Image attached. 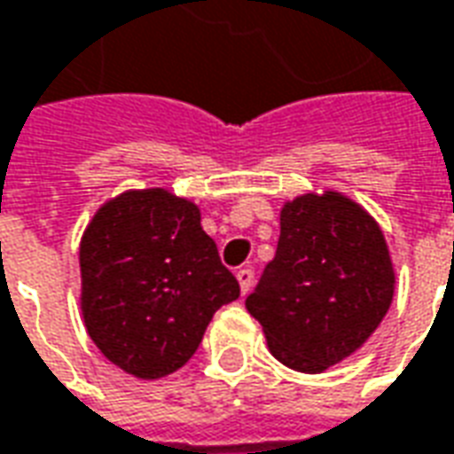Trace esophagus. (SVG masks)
Segmentation results:
<instances>
[{"instance_id":"34e87169","label":"esophagus","mask_w":454,"mask_h":454,"mask_svg":"<svg viewBox=\"0 0 454 454\" xmlns=\"http://www.w3.org/2000/svg\"><path fill=\"white\" fill-rule=\"evenodd\" d=\"M236 278H239V283H240V291L248 293L253 288V280H255V273H253V268H239Z\"/></svg>"}]
</instances>
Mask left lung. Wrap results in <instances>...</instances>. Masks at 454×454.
I'll use <instances>...</instances> for the list:
<instances>
[{"instance_id":"1","label":"left lung","mask_w":454,"mask_h":454,"mask_svg":"<svg viewBox=\"0 0 454 454\" xmlns=\"http://www.w3.org/2000/svg\"><path fill=\"white\" fill-rule=\"evenodd\" d=\"M393 291L380 226L357 203L325 191L283 206L276 258L246 308L283 365L323 372L375 333Z\"/></svg>"}]
</instances>
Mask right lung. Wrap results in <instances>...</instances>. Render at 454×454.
<instances>
[{"mask_svg":"<svg viewBox=\"0 0 454 454\" xmlns=\"http://www.w3.org/2000/svg\"><path fill=\"white\" fill-rule=\"evenodd\" d=\"M79 266L89 338L144 380L184 368L215 310L240 295L199 206L163 188L104 203L84 231Z\"/></svg>","mask_w":454,"mask_h":454,"instance_id":"add662e5","label":"right lung"}]
</instances>
